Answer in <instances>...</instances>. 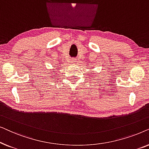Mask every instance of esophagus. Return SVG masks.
Segmentation results:
<instances>
[{
	"mask_svg": "<svg viewBox=\"0 0 149 149\" xmlns=\"http://www.w3.org/2000/svg\"><path fill=\"white\" fill-rule=\"evenodd\" d=\"M72 62H73V63H75L77 62V60L75 58H74V59H72Z\"/></svg>",
	"mask_w": 149,
	"mask_h": 149,
	"instance_id": "34e87169",
	"label": "esophagus"
}]
</instances>
